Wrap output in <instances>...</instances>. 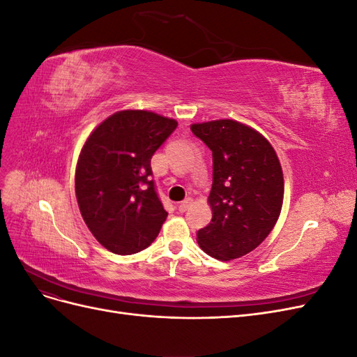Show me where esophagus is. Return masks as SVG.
Returning a JSON list of instances; mask_svg holds the SVG:
<instances>
[{
	"instance_id": "esophagus-1",
	"label": "esophagus",
	"mask_w": 357,
	"mask_h": 357,
	"mask_svg": "<svg viewBox=\"0 0 357 357\" xmlns=\"http://www.w3.org/2000/svg\"><path fill=\"white\" fill-rule=\"evenodd\" d=\"M190 205H192V198H186L185 201H181V202L177 204V208H178L180 213H185L190 207Z\"/></svg>"
}]
</instances>
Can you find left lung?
I'll return each instance as SVG.
<instances>
[{
	"label": "left lung",
	"instance_id": "obj_1",
	"mask_svg": "<svg viewBox=\"0 0 357 357\" xmlns=\"http://www.w3.org/2000/svg\"><path fill=\"white\" fill-rule=\"evenodd\" d=\"M190 129L213 152V218L197 241L219 261L245 256L266 238L282 213V164L271 143L245 123L219 119Z\"/></svg>",
	"mask_w": 357,
	"mask_h": 357
}]
</instances>
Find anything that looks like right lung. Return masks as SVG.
Returning <instances> with one entry per match:
<instances>
[{
    "instance_id": "obj_1",
    "label": "right lung",
    "mask_w": 357,
    "mask_h": 357,
    "mask_svg": "<svg viewBox=\"0 0 357 357\" xmlns=\"http://www.w3.org/2000/svg\"><path fill=\"white\" fill-rule=\"evenodd\" d=\"M177 121L147 110L109 116L86 139L75 167V198L92 235L116 255L155 241L168 213L159 201L150 159Z\"/></svg>"
}]
</instances>
